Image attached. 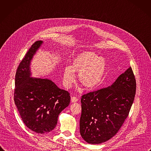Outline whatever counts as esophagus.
Returning <instances> with one entry per match:
<instances>
[{
  "mask_svg": "<svg viewBox=\"0 0 151 151\" xmlns=\"http://www.w3.org/2000/svg\"><path fill=\"white\" fill-rule=\"evenodd\" d=\"M71 101H72V102H73V103L76 102V101H78V98H77V96H72V97H71Z\"/></svg>",
  "mask_w": 151,
  "mask_h": 151,
  "instance_id": "34e87169",
  "label": "esophagus"
}]
</instances>
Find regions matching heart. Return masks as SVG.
<instances>
[{
	"label": "heart",
	"instance_id": "heart-1",
	"mask_svg": "<svg viewBox=\"0 0 151 151\" xmlns=\"http://www.w3.org/2000/svg\"><path fill=\"white\" fill-rule=\"evenodd\" d=\"M106 63L103 57L90 51L83 52L76 56L72 61V67H65L63 81L69 87L75 80V71L79 72V81L88 88L95 87L101 82L105 72Z\"/></svg>",
	"mask_w": 151,
	"mask_h": 151
}]
</instances>
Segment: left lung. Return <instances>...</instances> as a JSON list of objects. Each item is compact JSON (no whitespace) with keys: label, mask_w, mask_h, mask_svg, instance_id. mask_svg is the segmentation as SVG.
<instances>
[{"label":"left lung","mask_w":151,"mask_h":151,"mask_svg":"<svg viewBox=\"0 0 151 151\" xmlns=\"http://www.w3.org/2000/svg\"><path fill=\"white\" fill-rule=\"evenodd\" d=\"M136 93V80L131 67L112 85L81 96L79 130L90 144L105 142L112 138L129 115Z\"/></svg>","instance_id":"left-lung-1"}]
</instances>
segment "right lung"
<instances>
[{"instance_id": "right-lung-1", "label": "right lung", "mask_w": 151, "mask_h": 151, "mask_svg": "<svg viewBox=\"0 0 151 151\" xmlns=\"http://www.w3.org/2000/svg\"><path fill=\"white\" fill-rule=\"evenodd\" d=\"M42 41H36L20 63L16 73L14 100L25 126L39 134L48 133L70 101V93L51 80L30 77V61Z\"/></svg>"}]
</instances>
